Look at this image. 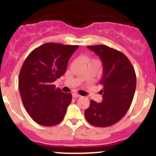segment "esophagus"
Segmentation results:
<instances>
[{"instance_id": "1", "label": "esophagus", "mask_w": 156, "mask_h": 156, "mask_svg": "<svg viewBox=\"0 0 156 156\" xmlns=\"http://www.w3.org/2000/svg\"><path fill=\"white\" fill-rule=\"evenodd\" d=\"M73 98H80V95L78 94L77 93H73Z\"/></svg>"}]
</instances>
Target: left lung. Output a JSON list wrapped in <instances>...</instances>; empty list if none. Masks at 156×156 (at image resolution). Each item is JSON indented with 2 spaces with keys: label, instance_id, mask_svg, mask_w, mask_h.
<instances>
[{
  "label": "left lung",
  "instance_id": "8db88e82",
  "mask_svg": "<svg viewBox=\"0 0 156 156\" xmlns=\"http://www.w3.org/2000/svg\"><path fill=\"white\" fill-rule=\"evenodd\" d=\"M100 57L103 73L100 83L102 101H90L85 118L94 126L107 127L119 122L130 107L136 89L134 69L124 54L105 45L87 46Z\"/></svg>",
  "mask_w": 156,
  "mask_h": 156
}]
</instances>
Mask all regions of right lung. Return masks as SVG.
<instances>
[{
    "mask_svg": "<svg viewBox=\"0 0 156 156\" xmlns=\"http://www.w3.org/2000/svg\"><path fill=\"white\" fill-rule=\"evenodd\" d=\"M78 48L47 43L25 60L19 73V92L25 108L38 124L55 126L64 118L72 94L63 93L53 83L64 75L69 58Z\"/></svg>",
    "mask_w": 156,
    "mask_h": 156,
    "instance_id": "add662e5",
    "label": "right lung"
}]
</instances>
